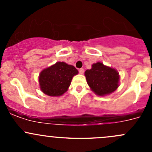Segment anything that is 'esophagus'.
I'll return each instance as SVG.
<instances>
[{"mask_svg": "<svg viewBox=\"0 0 152 152\" xmlns=\"http://www.w3.org/2000/svg\"><path fill=\"white\" fill-rule=\"evenodd\" d=\"M79 73H80V74H83L84 72H85V70H84L83 68H80L79 70Z\"/></svg>", "mask_w": 152, "mask_h": 152, "instance_id": "1", "label": "esophagus"}]
</instances>
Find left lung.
<instances>
[{
	"mask_svg": "<svg viewBox=\"0 0 152 152\" xmlns=\"http://www.w3.org/2000/svg\"><path fill=\"white\" fill-rule=\"evenodd\" d=\"M85 75L90 89L100 96H107L117 90L119 86V73L115 69L106 66L102 62H96Z\"/></svg>",
	"mask_w": 152,
	"mask_h": 152,
	"instance_id": "left-lung-1",
	"label": "left lung"
}]
</instances>
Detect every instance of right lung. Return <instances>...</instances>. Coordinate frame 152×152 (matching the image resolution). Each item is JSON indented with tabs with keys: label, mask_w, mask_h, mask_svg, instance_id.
<instances>
[{
	"label": "right lung",
	"mask_w": 152,
	"mask_h": 152,
	"mask_svg": "<svg viewBox=\"0 0 152 152\" xmlns=\"http://www.w3.org/2000/svg\"><path fill=\"white\" fill-rule=\"evenodd\" d=\"M78 70L73 65L63 62L44 69L39 76L41 91L49 96H60L68 89L72 79L78 74Z\"/></svg>",
	"instance_id": "1"
}]
</instances>
